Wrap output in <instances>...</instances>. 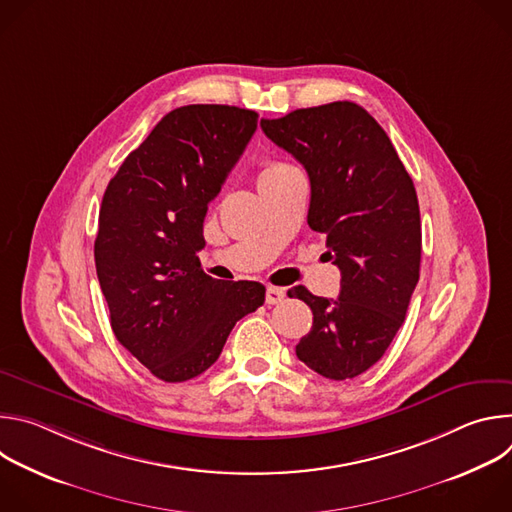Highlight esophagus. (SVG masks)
<instances>
[{
  "label": "esophagus",
  "mask_w": 512,
  "mask_h": 512,
  "mask_svg": "<svg viewBox=\"0 0 512 512\" xmlns=\"http://www.w3.org/2000/svg\"><path fill=\"white\" fill-rule=\"evenodd\" d=\"M285 300V291L281 287H273V285H267L265 289V302L269 306H275V304H281Z\"/></svg>",
  "instance_id": "obj_1"
}]
</instances>
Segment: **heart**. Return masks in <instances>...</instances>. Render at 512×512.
<instances>
[{"instance_id": "b5f03b06", "label": "heart", "mask_w": 512, "mask_h": 512, "mask_svg": "<svg viewBox=\"0 0 512 512\" xmlns=\"http://www.w3.org/2000/svg\"><path fill=\"white\" fill-rule=\"evenodd\" d=\"M289 170H291V166H287L283 162H267V164H263V168H261V172L257 176V184H263V182H267L271 178H277V176H281V174H285Z\"/></svg>"}]
</instances>
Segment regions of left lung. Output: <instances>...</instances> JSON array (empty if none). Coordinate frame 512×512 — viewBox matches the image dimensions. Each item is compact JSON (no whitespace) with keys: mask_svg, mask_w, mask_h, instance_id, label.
Returning <instances> with one entry per match:
<instances>
[{"mask_svg":"<svg viewBox=\"0 0 512 512\" xmlns=\"http://www.w3.org/2000/svg\"><path fill=\"white\" fill-rule=\"evenodd\" d=\"M263 133L308 172V225L340 269L338 300L298 287L312 330L296 354L326 379L369 371L401 328L419 281L421 221L415 186L383 127L350 101L261 119Z\"/></svg>","mask_w":512,"mask_h":512,"instance_id":"1","label":"left lung"}]
</instances>
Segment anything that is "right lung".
Masks as SVG:
<instances>
[{
    "instance_id": "add662e5",
    "label": "right lung",
    "mask_w": 512,
    "mask_h": 512,
    "mask_svg": "<svg viewBox=\"0 0 512 512\" xmlns=\"http://www.w3.org/2000/svg\"><path fill=\"white\" fill-rule=\"evenodd\" d=\"M257 113L229 105L170 111L111 178L95 265L117 340L166 383L198 377L233 326L265 302L257 281H218L204 249L208 202L257 129Z\"/></svg>"
}]
</instances>
